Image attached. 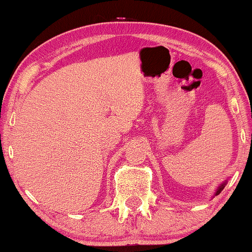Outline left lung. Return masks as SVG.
<instances>
[{"mask_svg":"<svg viewBox=\"0 0 252 252\" xmlns=\"http://www.w3.org/2000/svg\"><path fill=\"white\" fill-rule=\"evenodd\" d=\"M223 187H225V182H223V184H222L221 186H220V187L218 188V190H217V192H216V195H218V194H220V191H221V190H222V189H223Z\"/></svg>","mask_w":252,"mask_h":252,"instance_id":"left-lung-1","label":"left lung"}]
</instances>
